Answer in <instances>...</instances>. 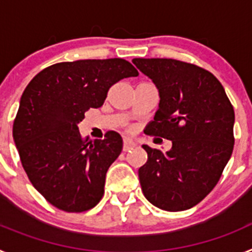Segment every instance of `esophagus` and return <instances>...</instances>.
Returning a JSON list of instances; mask_svg holds the SVG:
<instances>
[{"mask_svg":"<svg viewBox=\"0 0 252 252\" xmlns=\"http://www.w3.org/2000/svg\"><path fill=\"white\" fill-rule=\"evenodd\" d=\"M135 145H136V144H135L131 139H127V137H125L124 139V151L131 150Z\"/></svg>","mask_w":252,"mask_h":252,"instance_id":"34e87169","label":"esophagus"}]
</instances>
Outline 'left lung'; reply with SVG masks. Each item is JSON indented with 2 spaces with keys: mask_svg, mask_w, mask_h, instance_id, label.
Masks as SVG:
<instances>
[{
  "mask_svg": "<svg viewBox=\"0 0 252 252\" xmlns=\"http://www.w3.org/2000/svg\"><path fill=\"white\" fill-rule=\"evenodd\" d=\"M159 90V110L145 133L170 140L166 153L144 145L142 193L155 207L192 208L218 183L233 150L235 112L223 87L206 69L175 59L135 58Z\"/></svg>",
  "mask_w": 252,
  "mask_h": 252,
  "instance_id": "8db88e82",
  "label": "left lung"
}]
</instances>
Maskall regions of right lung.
Listing matches in <instances>:
<instances>
[{"label": "right lung", "mask_w": 252, "mask_h": 252, "mask_svg": "<svg viewBox=\"0 0 252 252\" xmlns=\"http://www.w3.org/2000/svg\"><path fill=\"white\" fill-rule=\"evenodd\" d=\"M137 75L125 59H87L48 66L28 84L12 136L31 184L49 203L83 212L101 201L122 137L108 131L103 140H83L78 124L86 111L103 104L113 84Z\"/></svg>", "instance_id": "obj_1"}]
</instances>
